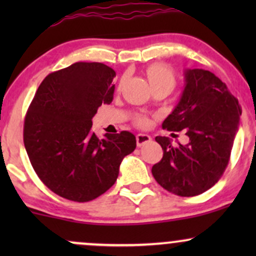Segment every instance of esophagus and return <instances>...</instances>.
Here are the masks:
<instances>
[{
  "label": "esophagus",
  "mask_w": 256,
  "mask_h": 256,
  "mask_svg": "<svg viewBox=\"0 0 256 256\" xmlns=\"http://www.w3.org/2000/svg\"><path fill=\"white\" fill-rule=\"evenodd\" d=\"M136 140H137V146H144L146 143L150 142L152 137L146 134H138L136 136Z\"/></svg>",
  "instance_id": "obj_1"
}]
</instances>
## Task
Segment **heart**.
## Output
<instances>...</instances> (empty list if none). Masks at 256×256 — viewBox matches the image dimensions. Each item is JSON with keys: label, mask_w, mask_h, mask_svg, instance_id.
I'll return each instance as SVG.
<instances>
[{"label": "heart", "mask_w": 256, "mask_h": 256, "mask_svg": "<svg viewBox=\"0 0 256 256\" xmlns=\"http://www.w3.org/2000/svg\"><path fill=\"white\" fill-rule=\"evenodd\" d=\"M146 76L152 86H167L173 90L177 84V76L170 66L164 64H154L146 68ZM136 122L140 126H146L149 124V119L146 116H138Z\"/></svg>", "instance_id": "heart-1"}]
</instances>
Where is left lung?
Here are the masks:
<instances>
[{"label": "left lung", "mask_w": 256, "mask_h": 256, "mask_svg": "<svg viewBox=\"0 0 256 256\" xmlns=\"http://www.w3.org/2000/svg\"><path fill=\"white\" fill-rule=\"evenodd\" d=\"M240 114L237 98L216 76L201 68L186 70L183 95L162 128L183 130L189 143L174 146L168 137H155L164 150L152 168L155 180L184 198L210 189L228 165Z\"/></svg>", "instance_id": "obj_1"}]
</instances>
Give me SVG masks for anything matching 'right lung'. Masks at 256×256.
<instances>
[{"label":"right lung","instance_id":"right-lung-1","mask_svg":"<svg viewBox=\"0 0 256 256\" xmlns=\"http://www.w3.org/2000/svg\"><path fill=\"white\" fill-rule=\"evenodd\" d=\"M116 72L101 62H76L46 76L24 122V144L34 172L61 198L95 200L116 183L119 166L136 148L128 131H91L92 116L110 104Z\"/></svg>","mask_w":256,"mask_h":256}]
</instances>
